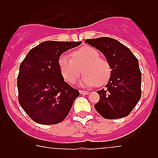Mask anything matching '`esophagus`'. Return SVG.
I'll return each instance as SVG.
<instances>
[{"mask_svg": "<svg viewBox=\"0 0 158 158\" xmlns=\"http://www.w3.org/2000/svg\"><path fill=\"white\" fill-rule=\"evenodd\" d=\"M80 93L82 95H88L89 94V92L88 91H83V90H80Z\"/></svg>", "mask_w": 158, "mask_h": 158, "instance_id": "34e87169", "label": "esophagus"}]
</instances>
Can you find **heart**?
I'll list each match as a JSON object with an SVG mask.
<instances>
[{
    "label": "heart",
    "mask_w": 158,
    "mask_h": 158,
    "mask_svg": "<svg viewBox=\"0 0 158 158\" xmlns=\"http://www.w3.org/2000/svg\"><path fill=\"white\" fill-rule=\"evenodd\" d=\"M85 73L80 85L86 87L104 85L109 80L111 68L106 59L100 58L98 51L89 46L82 47L72 53V58L62 54L58 58L60 73L66 81L74 83L81 73Z\"/></svg>",
    "instance_id": "obj_1"
}]
</instances>
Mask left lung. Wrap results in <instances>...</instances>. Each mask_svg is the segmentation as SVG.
<instances>
[{
	"mask_svg": "<svg viewBox=\"0 0 158 158\" xmlns=\"http://www.w3.org/2000/svg\"><path fill=\"white\" fill-rule=\"evenodd\" d=\"M85 43L102 52L111 68L105 88L97 91L100 100L95 108L108 119L127 116L142 95L139 61L128 47L112 38L89 39Z\"/></svg>",
	"mask_w": 158,
	"mask_h": 158,
	"instance_id": "1",
	"label": "left lung"
}]
</instances>
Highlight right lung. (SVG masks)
Returning <instances> with one entry per match:
<instances>
[{"label": "right lung", "mask_w": 158, "mask_h": 158, "mask_svg": "<svg viewBox=\"0 0 158 158\" xmlns=\"http://www.w3.org/2000/svg\"><path fill=\"white\" fill-rule=\"evenodd\" d=\"M81 42L46 41L32 48L19 65V103L32 120L43 125L62 122L80 93L64 81L58 58Z\"/></svg>", "instance_id": "right-lung-1"}]
</instances>
